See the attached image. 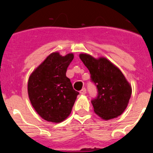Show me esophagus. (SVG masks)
<instances>
[{
    "instance_id": "34e87169",
    "label": "esophagus",
    "mask_w": 153,
    "mask_h": 153,
    "mask_svg": "<svg viewBox=\"0 0 153 153\" xmlns=\"http://www.w3.org/2000/svg\"><path fill=\"white\" fill-rule=\"evenodd\" d=\"M79 93H80L81 94H86V88H83V89H82V90H81L80 91H79Z\"/></svg>"
}]
</instances>
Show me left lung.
I'll list each match as a JSON object with an SVG mask.
<instances>
[{"mask_svg":"<svg viewBox=\"0 0 153 153\" xmlns=\"http://www.w3.org/2000/svg\"><path fill=\"white\" fill-rule=\"evenodd\" d=\"M79 58L88 68L90 79L97 89L91 100L94 112L103 120L116 118L126 108L132 89L122 72L106 58L95 59L86 53Z\"/></svg>","mask_w":153,"mask_h":153,"instance_id":"1","label":"left lung"}]
</instances>
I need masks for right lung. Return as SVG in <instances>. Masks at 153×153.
<instances>
[{"mask_svg": "<svg viewBox=\"0 0 153 153\" xmlns=\"http://www.w3.org/2000/svg\"><path fill=\"white\" fill-rule=\"evenodd\" d=\"M73 59V53L62 56L53 53L30 76V100L36 113L47 121H63L71 113L79 94L66 76Z\"/></svg>", "mask_w": 153, "mask_h": 153, "instance_id": "add662e5", "label": "right lung"}]
</instances>
